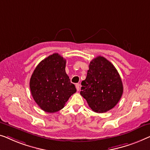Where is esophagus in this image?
<instances>
[{
	"mask_svg": "<svg viewBox=\"0 0 150 150\" xmlns=\"http://www.w3.org/2000/svg\"><path fill=\"white\" fill-rule=\"evenodd\" d=\"M75 87H76V89H77V91H79V90H80V85L79 83H77L75 85Z\"/></svg>",
	"mask_w": 150,
	"mask_h": 150,
	"instance_id": "obj_1",
	"label": "esophagus"
}]
</instances>
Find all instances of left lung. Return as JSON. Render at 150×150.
<instances>
[{
	"label": "left lung",
	"instance_id": "8db88e82",
	"mask_svg": "<svg viewBox=\"0 0 150 150\" xmlns=\"http://www.w3.org/2000/svg\"><path fill=\"white\" fill-rule=\"evenodd\" d=\"M81 86L80 94L96 113L107 112L113 109L123 94V84L116 69L100 56L90 62Z\"/></svg>",
	"mask_w": 150,
	"mask_h": 150
}]
</instances>
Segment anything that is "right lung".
Wrapping results in <instances>:
<instances>
[{"instance_id": "obj_1", "label": "right lung", "mask_w": 150, "mask_h": 150, "mask_svg": "<svg viewBox=\"0 0 150 150\" xmlns=\"http://www.w3.org/2000/svg\"><path fill=\"white\" fill-rule=\"evenodd\" d=\"M65 67L66 60L55 53L42 60L31 76V94L36 103L46 112L60 111L77 91L66 73Z\"/></svg>"}]
</instances>
